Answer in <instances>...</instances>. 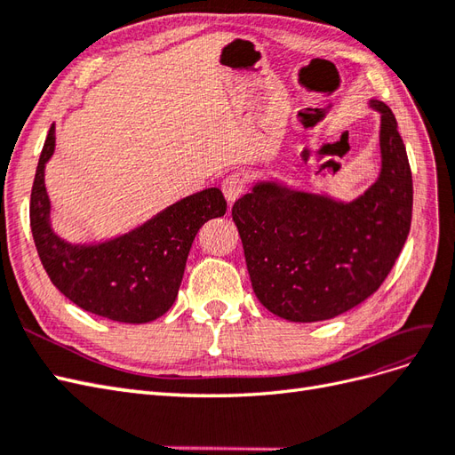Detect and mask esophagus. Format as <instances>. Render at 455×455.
<instances>
[{
	"label": "esophagus",
	"mask_w": 455,
	"mask_h": 455,
	"mask_svg": "<svg viewBox=\"0 0 455 455\" xmlns=\"http://www.w3.org/2000/svg\"><path fill=\"white\" fill-rule=\"evenodd\" d=\"M244 189H246V180L243 174L235 172V174H229L228 178H224L222 191H224L228 203H235L244 194Z\"/></svg>",
	"instance_id": "34e87169"
}]
</instances>
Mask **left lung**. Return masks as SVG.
<instances>
[{"mask_svg":"<svg viewBox=\"0 0 455 455\" xmlns=\"http://www.w3.org/2000/svg\"><path fill=\"white\" fill-rule=\"evenodd\" d=\"M381 114V172L364 196L339 203L259 182L231 209L254 294L294 323L326 321L374 294L393 269L411 222V171L396 119Z\"/></svg>","mask_w":455,"mask_h":455,"instance_id":"1","label":"left lung"}]
</instances>
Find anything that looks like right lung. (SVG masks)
I'll use <instances>...</instances> for the list:
<instances>
[{
	"label": "right lung",
	"instance_id": "obj_1",
	"mask_svg": "<svg viewBox=\"0 0 455 455\" xmlns=\"http://www.w3.org/2000/svg\"><path fill=\"white\" fill-rule=\"evenodd\" d=\"M54 127L41 149L30 197V228L51 283L76 306L104 319L140 324L167 313L180 288L186 259L204 222L226 214L218 188L171 204L127 235L100 244H70L49 226L45 163L54 151Z\"/></svg>",
	"mask_w": 455,
	"mask_h": 455
}]
</instances>
